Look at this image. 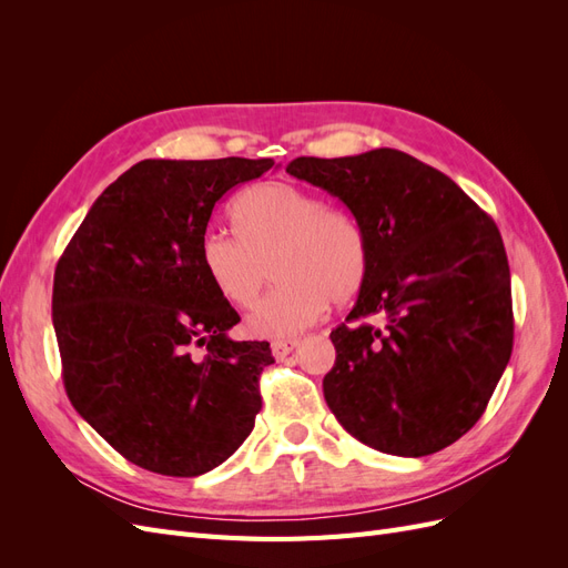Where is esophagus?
<instances>
[{"label":"esophagus","mask_w":568,"mask_h":568,"mask_svg":"<svg viewBox=\"0 0 568 568\" xmlns=\"http://www.w3.org/2000/svg\"><path fill=\"white\" fill-rule=\"evenodd\" d=\"M296 346H298V338H280V341L272 343V353L277 359H284L286 355L294 353Z\"/></svg>","instance_id":"1"}]
</instances>
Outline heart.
<instances>
[{
	"mask_svg": "<svg viewBox=\"0 0 568 568\" xmlns=\"http://www.w3.org/2000/svg\"><path fill=\"white\" fill-rule=\"evenodd\" d=\"M232 220L239 236L209 232L199 261L217 296L234 307L257 303L272 267L280 286L246 322L255 336H298L320 320L326 301H351L367 277L363 225L311 189L291 182L251 186L236 199Z\"/></svg>",
	"mask_w": 568,
	"mask_h": 568,
	"instance_id": "heart-1",
	"label": "heart"
}]
</instances>
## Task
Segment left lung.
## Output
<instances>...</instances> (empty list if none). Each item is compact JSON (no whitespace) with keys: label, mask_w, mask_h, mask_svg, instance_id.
I'll list each match as a JSON object with an SVG mask.
<instances>
[{"label":"left lung","mask_w":568,"mask_h":568,"mask_svg":"<svg viewBox=\"0 0 568 568\" xmlns=\"http://www.w3.org/2000/svg\"><path fill=\"white\" fill-rule=\"evenodd\" d=\"M286 173L324 189L357 217L369 263L324 400L369 448L424 457L480 419L509 363V263L495 222L440 170L398 149L301 156Z\"/></svg>","instance_id":"obj_1"}]
</instances>
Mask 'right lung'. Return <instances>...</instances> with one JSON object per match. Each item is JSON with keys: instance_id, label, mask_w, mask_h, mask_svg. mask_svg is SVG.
<instances>
[{"instance_id": "1", "label": "right lung", "mask_w": 568, "mask_h": 568, "mask_svg": "<svg viewBox=\"0 0 568 568\" xmlns=\"http://www.w3.org/2000/svg\"><path fill=\"white\" fill-rule=\"evenodd\" d=\"M272 165L140 161L92 203L61 255L51 317L65 393L136 467L201 476L253 432L257 376L274 357L267 341L230 338L239 315L205 280L199 246L215 203Z\"/></svg>"}]
</instances>
